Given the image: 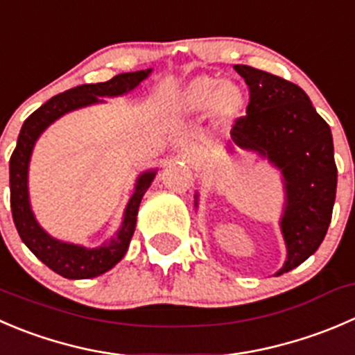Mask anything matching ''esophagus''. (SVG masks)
<instances>
[{
	"label": "esophagus",
	"instance_id": "esophagus-1",
	"mask_svg": "<svg viewBox=\"0 0 355 355\" xmlns=\"http://www.w3.org/2000/svg\"><path fill=\"white\" fill-rule=\"evenodd\" d=\"M185 154H192V149H191V147H185Z\"/></svg>",
	"mask_w": 355,
	"mask_h": 355
}]
</instances>
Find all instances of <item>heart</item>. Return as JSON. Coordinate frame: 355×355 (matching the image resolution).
<instances>
[{"mask_svg":"<svg viewBox=\"0 0 355 355\" xmlns=\"http://www.w3.org/2000/svg\"><path fill=\"white\" fill-rule=\"evenodd\" d=\"M185 102L192 109H205L213 104L218 112L230 114L241 105V94L230 83L220 85L218 79L202 76V78L194 79L187 86Z\"/></svg>","mask_w":355,"mask_h":355,"instance_id":"obj_1","label":"heart"}]
</instances>
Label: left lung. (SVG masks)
Returning <instances> with one entry per match:
<instances>
[{
    "label": "left lung",
    "instance_id": "obj_1",
    "mask_svg": "<svg viewBox=\"0 0 355 355\" xmlns=\"http://www.w3.org/2000/svg\"><path fill=\"white\" fill-rule=\"evenodd\" d=\"M234 69L248 85L250 102L230 130L229 150H254L283 175L286 202L279 225L288 257L281 276L314 254L328 232L338 177L331 130L295 83L250 65Z\"/></svg>",
    "mask_w": 355,
    "mask_h": 355
}]
</instances>
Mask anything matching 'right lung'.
Listing matches in <instances>:
<instances>
[{"label":"right lung","instance_id":"1","mask_svg":"<svg viewBox=\"0 0 355 355\" xmlns=\"http://www.w3.org/2000/svg\"><path fill=\"white\" fill-rule=\"evenodd\" d=\"M150 71L153 69L123 72V74L114 76L105 83L81 85L64 92V94L55 95L50 101L44 102L37 111H34L24 121L22 130H20L17 147L10 157V206H12L13 222H15L17 232H19L24 244L46 267H50L53 272L60 274L65 279L97 277L112 269L125 257L133 232H135L140 201H142L149 185L153 184L156 170L144 171L137 178L135 192L126 205L125 218H123L116 237H112L111 243L104 244V246L88 250L85 246L55 239L50 234L44 232L37 220L34 218L29 202V191H27V171H29V161L34 144L55 119L67 114V112L76 111V109L104 102L98 97H118V95L128 94L150 74Z\"/></svg>","mask_w":355,"mask_h":355}]
</instances>
